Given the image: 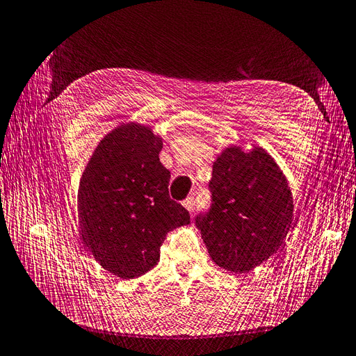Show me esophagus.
Masks as SVG:
<instances>
[{"instance_id": "1", "label": "esophagus", "mask_w": 356, "mask_h": 356, "mask_svg": "<svg viewBox=\"0 0 356 356\" xmlns=\"http://www.w3.org/2000/svg\"><path fill=\"white\" fill-rule=\"evenodd\" d=\"M181 204L185 206V209H188L191 213H194L195 210V198L194 197H188L186 200H184V202Z\"/></svg>"}]
</instances>
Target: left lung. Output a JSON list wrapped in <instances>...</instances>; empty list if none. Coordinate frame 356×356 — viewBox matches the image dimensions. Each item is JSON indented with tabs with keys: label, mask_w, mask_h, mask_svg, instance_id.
Segmentation results:
<instances>
[{
	"label": "left lung",
	"mask_w": 356,
	"mask_h": 356,
	"mask_svg": "<svg viewBox=\"0 0 356 356\" xmlns=\"http://www.w3.org/2000/svg\"><path fill=\"white\" fill-rule=\"evenodd\" d=\"M211 204L195 218L213 262L246 273L282 246L293 216L288 180L262 147H227L213 164Z\"/></svg>",
	"instance_id": "obj_1"
}]
</instances>
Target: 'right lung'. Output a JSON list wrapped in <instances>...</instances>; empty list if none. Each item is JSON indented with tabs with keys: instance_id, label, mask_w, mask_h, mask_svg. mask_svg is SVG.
I'll use <instances>...</instances> for the list:
<instances>
[{
	"instance_id": "1",
	"label": "right lung",
	"mask_w": 356,
	"mask_h": 356,
	"mask_svg": "<svg viewBox=\"0 0 356 356\" xmlns=\"http://www.w3.org/2000/svg\"><path fill=\"white\" fill-rule=\"evenodd\" d=\"M162 140L149 127L120 125L99 141L80 179L82 243L120 279L154 268L167 232L188 225L189 211L170 198Z\"/></svg>"
}]
</instances>
